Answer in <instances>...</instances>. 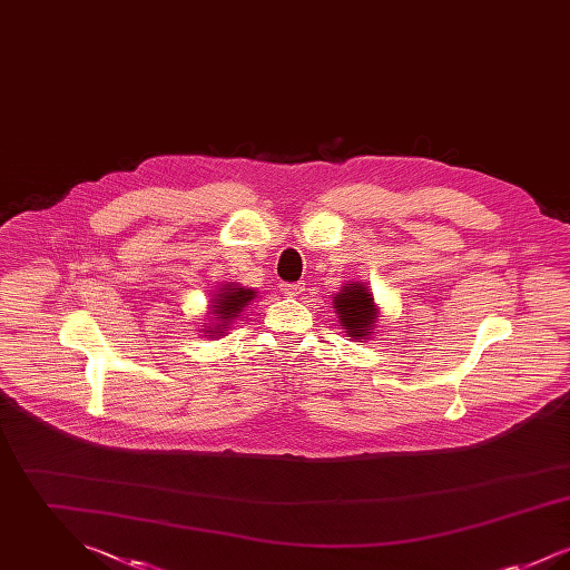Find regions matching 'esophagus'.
<instances>
[{
    "label": "esophagus",
    "instance_id": "1",
    "mask_svg": "<svg viewBox=\"0 0 570 570\" xmlns=\"http://www.w3.org/2000/svg\"><path fill=\"white\" fill-rule=\"evenodd\" d=\"M279 286H282V293L288 295V297H298V295L305 291L303 282H284V284H279Z\"/></svg>",
    "mask_w": 570,
    "mask_h": 570
}]
</instances>
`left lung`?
Wrapping results in <instances>:
<instances>
[{
    "instance_id": "1",
    "label": "left lung",
    "mask_w": 570,
    "mask_h": 570,
    "mask_svg": "<svg viewBox=\"0 0 570 570\" xmlns=\"http://www.w3.org/2000/svg\"><path fill=\"white\" fill-rule=\"evenodd\" d=\"M335 309L340 314L342 326L346 328L348 335L354 340H363L365 335L372 333L374 323H376V305L374 298L367 293L363 284H346L335 297Z\"/></svg>"
}]
</instances>
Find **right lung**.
Wrapping results in <instances>:
<instances>
[{"label": "right lung", "mask_w": 570, "mask_h": 570, "mask_svg": "<svg viewBox=\"0 0 570 570\" xmlns=\"http://www.w3.org/2000/svg\"><path fill=\"white\" fill-rule=\"evenodd\" d=\"M256 297V293L254 291H249V288H239V286H226L217 298H214V316H217V323L214 328H209V333H224L228 325L233 323V321H237V316L244 312L245 305L252 301V298Z\"/></svg>", "instance_id": "add662e5"}]
</instances>
